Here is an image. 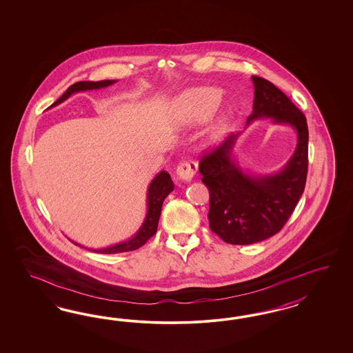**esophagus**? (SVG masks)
Here are the masks:
<instances>
[{"instance_id": "esophagus-1", "label": "esophagus", "mask_w": 353, "mask_h": 353, "mask_svg": "<svg viewBox=\"0 0 353 353\" xmlns=\"http://www.w3.org/2000/svg\"><path fill=\"white\" fill-rule=\"evenodd\" d=\"M198 170L196 163L183 161L177 167V177L183 182H190Z\"/></svg>"}]
</instances>
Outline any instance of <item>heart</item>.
Here are the masks:
<instances>
[{"label":"heart","mask_w":353,"mask_h":353,"mask_svg":"<svg viewBox=\"0 0 353 353\" xmlns=\"http://www.w3.org/2000/svg\"><path fill=\"white\" fill-rule=\"evenodd\" d=\"M223 101L219 89L202 86L185 92L180 98V114L185 123H202L210 118Z\"/></svg>","instance_id":"1"}]
</instances>
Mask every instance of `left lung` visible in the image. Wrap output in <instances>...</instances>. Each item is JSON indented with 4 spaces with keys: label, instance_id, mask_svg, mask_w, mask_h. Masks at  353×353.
Returning <instances> with one entry per match:
<instances>
[{
    "label": "left lung",
    "instance_id": "8db88e82",
    "mask_svg": "<svg viewBox=\"0 0 353 353\" xmlns=\"http://www.w3.org/2000/svg\"><path fill=\"white\" fill-rule=\"evenodd\" d=\"M255 98L247 125L272 119L296 132V149L281 171L254 174L233 158L241 133L230 134L202 157L199 172L210 192V228L230 245H252L278 232L294 212L305 188L308 171V125L305 117L277 86L252 76Z\"/></svg>",
    "mask_w": 353,
    "mask_h": 353
}]
</instances>
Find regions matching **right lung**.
<instances>
[{"instance_id":"obj_1","label":"right lung","mask_w":353,"mask_h":353,"mask_svg":"<svg viewBox=\"0 0 353 353\" xmlns=\"http://www.w3.org/2000/svg\"><path fill=\"white\" fill-rule=\"evenodd\" d=\"M117 80H102V81H79L70 86L63 93V96L54 102L52 107L57 106L62 103L70 96L77 92H85V90H93V89H101L106 86L115 84ZM174 185L172 181L170 173L165 171H161L154 177V180L150 182L149 190H148V214L141 225L139 232L133 235L128 241L120 242L118 245L114 246L105 247V248H88L90 251H94L97 254H119V252H128V251H134L141 246H143L152 235L157 233L158 229V223L161 217V205L164 199L170 192H173ZM74 242V241H72ZM76 246L81 247L80 243L74 242Z\"/></svg>"}]
</instances>
